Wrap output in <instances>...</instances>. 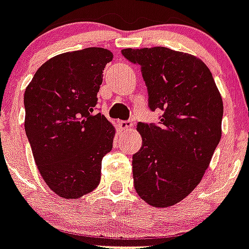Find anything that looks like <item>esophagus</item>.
I'll return each mask as SVG.
<instances>
[{
  "instance_id": "34e87169",
  "label": "esophagus",
  "mask_w": 249,
  "mask_h": 249,
  "mask_svg": "<svg viewBox=\"0 0 249 249\" xmlns=\"http://www.w3.org/2000/svg\"><path fill=\"white\" fill-rule=\"evenodd\" d=\"M119 126H120L121 130L126 131L133 128V124H131L130 121H119Z\"/></svg>"
}]
</instances>
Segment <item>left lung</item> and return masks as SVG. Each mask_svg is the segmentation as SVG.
I'll list each match as a JSON object with an SVG mask.
<instances>
[{"instance_id": "left-lung-1", "label": "left lung", "mask_w": 249, "mask_h": 249, "mask_svg": "<svg viewBox=\"0 0 249 249\" xmlns=\"http://www.w3.org/2000/svg\"><path fill=\"white\" fill-rule=\"evenodd\" d=\"M123 54L142 68L152 111L162 110L159 125L139 123L142 147L133 156L134 188L153 207L183 201L201 183L221 139L223 98L201 58L167 47Z\"/></svg>"}]
</instances>
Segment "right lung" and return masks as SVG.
<instances>
[{"instance_id": "1", "label": "right lung", "mask_w": 249, "mask_h": 249, "mask_svg": "<svg viewBox=\"0 0 249 249\" xmlns=\"http://www.w3.org/2000/svg\"><path fill=\"white\" fill-rule=\"evenodd\" d=\"M114 57L101 47L50 58L24 93L26 137L40 175L52 192L76 199L98 187L102 159L115 128L96 114L104 69Z\"/></svg>"}]
</instances>
